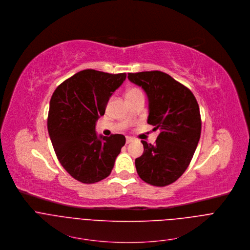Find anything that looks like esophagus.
<instances>
[{"label":"esophagus","mask_w":250,"mask_h":250,"mask_svg":"<svg viewBox=\"0 0 250 250\" xmlns=\"http://www.w3.org/2000/svg\"><path fill=\"white\" fill-rule=\"evenodd\" d=\"M133 141H134L133 138H131V137H126V144H130V143H132Z\"/></svg>","instance_id":"1"}]
</instances>
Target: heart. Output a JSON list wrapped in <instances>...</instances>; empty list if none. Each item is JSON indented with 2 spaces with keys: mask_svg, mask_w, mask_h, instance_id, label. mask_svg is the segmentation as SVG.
Instances as JSON below:
<instances>
[{
  "mask_svg": "<svg viewBox=\"0 0 250 250\" xmlns=\"http://www.w3.org/2000/svg\"><path fill=\"white\" fill-rule=\"evenodd\" d=\"M140 93H143L141 89L139 88H131L127 91L126 93V97H130V96H134V95H137V94H140Z\"/></svg>",
  "mask_w": 250,
  "mask_h": 250,
  "instance_id": "heart-1",
  "label": "heart"
}]
</instances>
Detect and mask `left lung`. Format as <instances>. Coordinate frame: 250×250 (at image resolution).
<instances>
[{
    "label": "left lung",
    "instance_id": "obj_1",
    "mask_svg": "<svg viewBox=\"0 0 250 250\" xmlns=\"http://www.w3.org/2000/svg\"><path fill=\"white\" fill-rule=\"evenodd\" d=\"M128 79L147 96V124L161 130L154 145L141 141L144 153L135 160L137 172L151 185H169L188 167L200 139L199 105L189 88L161 71L129 73Z\"/></svg>",
    "mask_w": 250,
    "mask_h": 250
}]
</instances>
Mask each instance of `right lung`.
<instances>
[{
	"label": "right lung",
	"instance_id": "obj_1",
	"mask_svg": "<svg viewBox=\"0 0 250 250\" xmlns=\"http://www.w3.org/2000/svg\"><path fill=\"white\" fill-rule=\"evenodd\" d=\"M126 74L83 70L54 91L48 113V133L56 156L67 172L83 183L107 177L125 145L121 134L97 135L95 125Z\"/></svg>",
	"mask_w": 250,
	"mask_h": 250
}]
</instances>
